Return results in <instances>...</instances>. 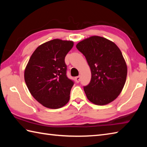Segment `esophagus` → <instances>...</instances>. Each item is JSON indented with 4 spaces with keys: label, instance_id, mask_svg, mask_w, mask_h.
<instances>
[{
    "label": "esophagus",
    "instance_id": "1",
    "mask_svg": "<svg viewBox=\"0 0 147 147\" xmlns=\"http://www.w3.org/2000/svg\"><path fill=\"white\" fill-rule=\"evenodd\" d=\"M75 80L77 83H79L80 81V76H77L75 78Z\"/></svg>",
    "mask_w": 147,
    "mask_h": 147
}]
</instances>
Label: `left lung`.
I'll list each match as a JSON object with an SVG mask.
<instances>
[{"mask_svg":"<svg viewBox=\"0 0 147 147\" xmlns=\"http://www.w3.org/2000/svg\"><path fill=\"white\" fill-rule=\"evenodd\" d=\"M76 48L85 56L91 70L90 82L84 86L87 98L98 105L114 101L127 77V65L120 49L113 42L99 36L84 39Z\"/></svg>","mask_w":147,"mask_h":147,"instance_id":"left-lung-1","label":"left lung"}]
</instances>
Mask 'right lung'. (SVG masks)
Listing matches in <instances>:
<instances>
[{
    "mask_svg": "<svg viewBox=\"0 0 147 147\" xmlns=\"http://www.w3.org/2000/svg\"><path fill=\"white\" fill-rule=\"evenodd\" d=\"M70 40L54 39L40 45L24 69V81L31 94L49 109L63 107L69 100L74 83L66 76L65 55L73 48Z\"/></svg>",
    "mask_w": 147,
    "mask_h": 147,
    "instance_id": "1",
    "label": "right lung"
}]
</instances>
